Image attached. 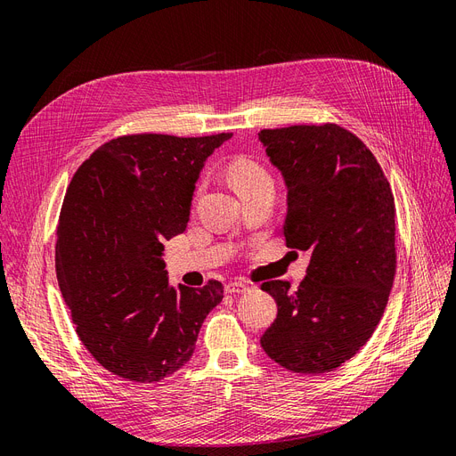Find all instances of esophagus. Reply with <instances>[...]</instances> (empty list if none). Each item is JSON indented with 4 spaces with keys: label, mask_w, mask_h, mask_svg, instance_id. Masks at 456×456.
<instances>
[{
    "label": "esophagus",
    "mask_w": 456,
    "mask_h": 456,
    "mask_svg": "<svg viewBox=\"0 0 456 456\" xmlns=\"http://www.w3.org/2000/svg\"><path fill=\"white\" fill-rule=\"evenodd\" d=\"M249 291V285L243 283V281H230L226 285V293L230 295H241V293H247Z\"/></svg>",
    "instance_id": "1"
}]
</instances>
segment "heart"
<instances>
[{"label": "heart", "instance_id": "obj_1", "mask_svg": "<svg viewBox=\"0 0 456 456\" xmlns=\"http://www.w3.org/2000/svg\"><path fill=\"white\" fill-rule=\"evenodd\" d=\"M230 178L236 190L253 186L256 183L272 181L270 173L262 167L260 163L249 159V158H238L230 163Z\"/></svg>", "mask_w": 456, "mask_h": 456}]
</instances>
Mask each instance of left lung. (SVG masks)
Returning a JSON list of instances; mask_svg holds the SVG:
<instances>
[{
	"label": "left lung",
	"instance_id": "left-lung-1",
	"mask_svg": "<svg viewBox=\"0 0 456 456\" xmlns=\"http://www.w3.org/2000/svg\"><path fill=\"white\" fill-rule=\"evenodd\" d=\"M258 141L283 176L291 249L306 278L266 281L278 317L260 338L287 370L320 375L355 355L377 329L395 275V205L377 158L335 123L265 129Z\"/></svg>",
	"mask_w": 456,
	"mask_h": 456
}]
</instances>
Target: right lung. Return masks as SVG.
Returning <instances> with one entry per match:
<instances>
[{"mask_svg": "<svg viewBox=\"0 0 456 456\" xmlns=\"http://www.w3.org/2000/svg\"><path fill=\"white\" fill-rule=\"evenodd\" d=\"M232 133L129 134L76 171L62 203L54 268L76 333L104 369L159 382L190 362L201 323L224 297L169 283L163 241L186 230L203 165Z\"/></svg>", "mask_w": 456, "mask_h": 456, "instance_id": "right-lung-1", "label": "right lung"}]
</instances>
